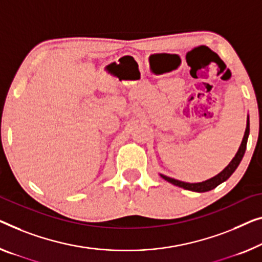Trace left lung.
I'll list each match as a JSON object with an SVG mask.
<instances>
[{
	"mask_svg": "<svg viewBox=\"0 0 262 262\" xmlns=\"http://www.w3.org/2000/svg\"><path fill=\"white\" fill-rule=\"evenodd\" d=\"M248 135H249V116H247V124H246V130H245V135L243 139V142H241L239 150L236 151V154L234 158L232 159V161L228 163V166L226 168L220 171L215 177L208 179V180L202 181V182H198V183H189V182H183V181H179L175 180L173 178L166 177V175L160 174L161 175L162 179H165L166 181H168L170 183H173L175 186L181 187L183 189L187 190H192V192H198V193H204V192H208V190H212L217 187L220 183L225 182L227 179H229V177L235 171V169L237 168V166L240 165L241 160H243L245 151H246V146H247V140H248Z\"/></svg>",
	"mask_w": 262,
	"mask_h": 262,
	"instance_id": "left-lung-1",
	"label": "left lung"
}]
</instances>
